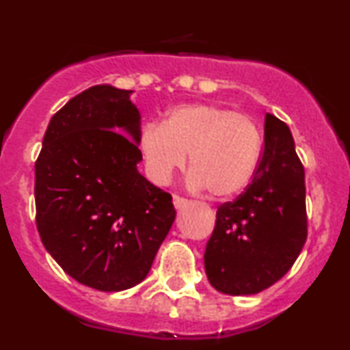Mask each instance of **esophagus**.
<instances>
[{
  "instance_id": "obj_1",
  "label": "esophagus",
  "mask_w": 350,
  "mask_h": 350,
  "mask_svg": "<svg viewBox=\"0 0 350 350\" xmlns=\"http://www.w3.org/2000/svg\"><path fill=\"white\" fill-rule=\"evenodd\" d=\"M172 202H174V207L178 208H183V207H186V204H187V199H184V198H180V196H172Z\"/></svg>"
}]
</instances>
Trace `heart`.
Returning a JSON list of instances; mask_svg holds the SVG:
<instances>
[{
    "instance_id": "b5f03b06",
    "label": "heart",
    "mask_w": 350,
    "mask_h": 350,
    "mask_svg": "<svg viewBox=\"0 0 350 350\" xmlns=\"http://www.w3.org/2000/svg\"><path fill=\"white\" fill-rule=\"evenodd\" d=\"M138 148L152 183H170L189 152V186L227 199L242 192L255 176L262 133L253 118L234 108L186 103L171 108L163 123L144 124Z\"/></svg>"
}]
</instances>
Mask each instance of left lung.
<instances>
[{
  "mask_svg": "<svg viewBox=\"0 0 350 350\" xmlns=\"http://www.w3.org/2000/svg\"><path fill=\"white\" fill-rule=\"evenodd\" d=\"M308 237L304 167L286 123L265 116V150L252 183L217 208L204 265L224 295H256L283 278Z\"/></svg>",
  "mask_w": 350,
  "mask_h": 350,
  "instance_id": "left-lung-1",
  "label": "left lung"
}]
</instances>
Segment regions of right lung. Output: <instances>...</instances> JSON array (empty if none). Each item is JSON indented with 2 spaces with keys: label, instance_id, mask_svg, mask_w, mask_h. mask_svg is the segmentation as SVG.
Masks as SVG:
<instances>
[{
  "label": "right lung",
  "instance_id": "add662e5",
  "mask_svg": "<svg viewBox=\"0 0 350 350\" xmlns=\"http://www.w3.org/2000/svg\"><path fill=\"white\" fill-rule=\"evenodd\" d=\"M131 90L95 85L51 118L36 161V224L67 275L98 291L146 278L176 219L171 194L138 172Z\"/></svg>",
  "mask_w": 350,
  "mask_h": 350
}]
</instances>
